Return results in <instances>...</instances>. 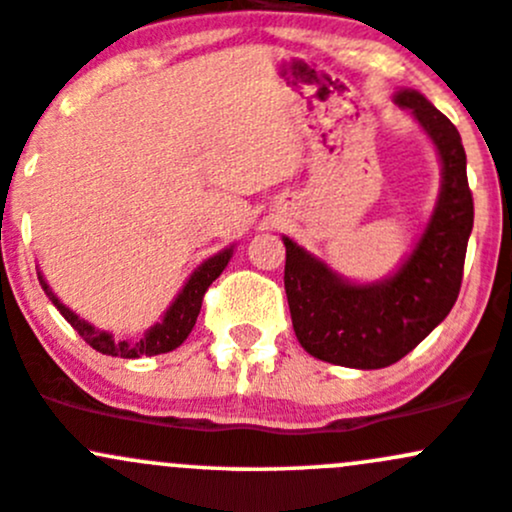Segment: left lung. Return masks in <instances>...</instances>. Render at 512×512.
Masks as SVG:
<instances>
[{
	"instance_id": "left-lung-1",
	"label": "left lung",
	"mask_w": 512,
	"mask_h": 512,
	"mask_svg": "<svg viewBox=\"0 0 512 512\" xmlns=\"http://www.w3.org/2000/svg\"><path fill=\"white\" fill-rule=\"evenodd\" d=\"M395 102L427 129L444 171L432 220L400 272L380 284H348L284 238V289L301 348L346 368H387L405 358L446 319L464 279L473 196L461 134L414 90H400Z\"/></svg>"
}]
</instances>
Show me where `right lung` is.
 Here are the masks:
<instances>
[{
  "instance_id": "right-lung-1",
  "label": "right lung",
  "mask_w": 512,
  "mask_h": 512,
  "mask_svg": "<svg viewBox=\"0 0 512 512\" xmlns=\"http://www.w3.org/2000/svg\"><path fill=\"white\" fill-rule=\"evenodd\" d=\"M230 255H233V247H228V250L218 252L211 260L203 262V265L191 274V279H188L186 287L181 289V294L176 297L174 304L169 306V311L164 314V321L149 328L139 341H115L110 333L98 331V328L90 326L88 321L78 319L68 306H63L61 301L53 297V292H48V284L43 282V277H39V282L43 292L48 294V299L53 301V306L61 311L63 319L80 333V338H83L88 346H93L95 351L105 355H115V358H142V355L169 353L186 341L191 328L196 326L198 314H201V304L208 287H211L215 279L220 277V272L225 270Z\"/></svg>"
}]
</instances>
